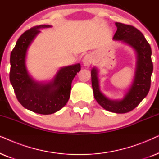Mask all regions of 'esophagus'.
<instances>
[{
    "instance_id": "34e87169",
    "label": "esophagus",
    "mask_w": 159,
    "mask_h": 159,
    "mask_svg": "<svg viewBox=\"0 0 159 159\" xmlns=\"http://www.w3.org/2000/svg\"><path fill=\"white\" fill-rule=\"evenodd\" d=\"M82 62H83L84 66H89L93 63V56L90 54H87L84 56Z\"/></svg>"
}]
</instances>
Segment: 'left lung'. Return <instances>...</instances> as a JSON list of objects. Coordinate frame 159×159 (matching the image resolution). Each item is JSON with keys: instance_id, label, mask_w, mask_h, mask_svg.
<instances>
[{"instance_id": "8db88e82", "label": "left lung", "mask_w": 159, "mask_h": 159, "mask_svg": "<svg viewBox=\"0 0 159 159\" xmlns=\"http://www.w3.org/2000/svg\"><path fill=\"white\" fill-rule=\"evenodd\" d=\"M115 25L117 30L113 39L121 41L135 51L136 67L133 81L122 98L118 100L108 98L100 90L99 71L95 66L91 70V81L95 98L104 109L116 114H125L137 107L149 92L153 69L152 51L140 30L122 23L116 22Z\"/></svg>"}]
</instances>
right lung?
<instances>
[{
  "instance_id": "add662e5",
  "label": "right lung",
  "mask_w": 159,
  "mask_h": 159,
  "mask_svg": "<svg viewBox=\"0 0 159 159\" xmlns=\"http://www.w3.org/2000/svg\"><path fill=\"white\" fill-rule=\"evenodd\" d=\"M49 27L51 26H35L24 32L10 56V82L17 100L27 109L45 115L53 114L66 105L71 82L81 69L80 64L61 67L49 82H38L31 77L26 66L27 50L40 30Z\"/></svg>"
}]
</instances>
